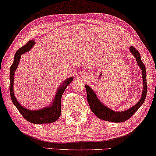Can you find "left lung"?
<instances>
[{
	"instance_id": "8db88e82",
	"label": "left lung",
	"mask_w": 156,
	"mask_h": 156,
	"mask_svg": "<svg viewBox=\"0 0 156 156\" xmlns=\"http://www.w3.org/2000/svg\"><path fill=\"white\" fill-rule=\"evenodd\" d=\"M130 51L133 54L136 60L137 64L141 69L142 76H143V91H142L141 97L139 102L135 105L134 106L131 107L130 109H126V111L122 112H115L112 109L108 108V107L102 104L100 101L98 100L97 95H95V92L92 90L87 85H85V88L87 92V102L90 107L91 110L95 115L100 119L105 120V121H109L112 122H123L126 121L129 118L132 117V115L136 112L139 107L143 105L145 99H146L147 95V82H146V71L144 63L141 59V55L138 50L133 47H129Z\"/></svg>"
}]
</instances>
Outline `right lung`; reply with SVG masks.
<instances>
[{"label":"right lung","mask_w":156,"mask_h":156,"mask_svg":"<svg viewBox=\"0 0 156 156\" xmlns=\"http://www.w3.org/2000/svg\"><path fill=\"white\" fill-rule=\"evenodd\" d=\"M35 41L34 40H30L22 47L20 49L17 50L15 54L14 61L10 67V97L13 104L17 107L18 111L20 112L22 116L27 120V121L32 123V124H48V123H52L56 122L57 119L60 117L61 113V97L64 92L66 87L68 85L70 84L73 80V77L68 78L63 82V84L58 87L57 90L56 96L54 98L53 102L49 106L46 107L44 108L41 109H37V110H30V109H26L25 107L22 106L20 104L18 101L15 98L14 91H13V85H14V75L15 70L17 69V66L19 64L20 59L21 58L22 54H25V52L29 51L30 49L33 47Z\"/></svg>","instance_id":"1"}]
</instances>
